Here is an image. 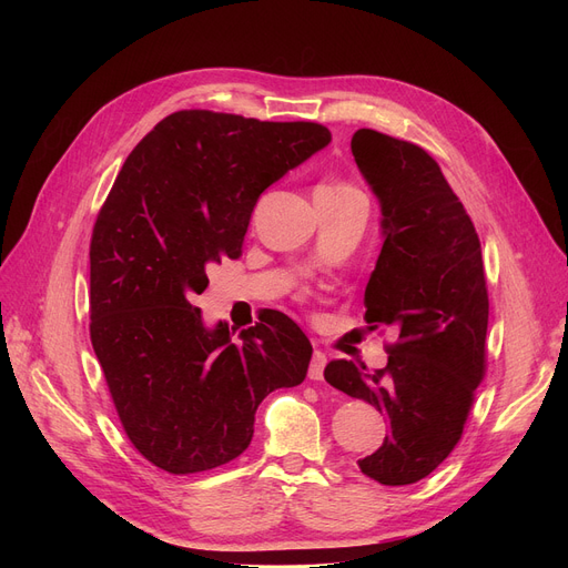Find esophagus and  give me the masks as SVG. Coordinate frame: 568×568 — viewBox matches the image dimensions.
<instances>
[{
  "label": "esophagus",
  "mask_w": 568,
  "mask_h": 568,
  "mask_svg": "<svg viewBox=\"0 0 568 568\" xmlns=\"http://www.w3.org/2000/svg\"><path fill=\"white\" fill-rule=\"evenodd\" d=\"M324 366H326V354L320 352V349H315L313 359H311V368H308V377L315 379V382H320V379L324 377Z\"/></svg>",
  "instance_id": "34e87169"
}]
</instances>
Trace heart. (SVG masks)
<instances>
[{"mask_svg": "<svg viewBox=\"0 0 568 568\" xmlns=\"http://www.w3.org/2000/svg\"><path fill=\"white\" fill-rule=\"evenodd\" d=\"M320 189H349V186H345V184H322Z\"/></svg>", "mask_w": 568, "mask_h": 568, "instance_id": "obj_1", "label": "heart"}]
</instances>
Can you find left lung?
I'll use <instances>...</instances> for the list:
<instances>
[{
    "mask_svg": "<svg viewBox=\"0 0 568 568\" xmlns=\"http://www.w3.org/2000/svg\"><path fill=\"white\" fill-rule=\"evenodd\" d=\"M352 156L382 206L384 244L366 285V322L392 326L398 341L384 368L336 359L324 379L389 422V435L359 469L382 486H407L454 452L486 375L481 242L419 144L359 129Z\"/></svg>",
    "mask_w": 568,
    "mask_h": 568,
    "instance_id": "1",
    "label": "left lung"
}]
</instances>
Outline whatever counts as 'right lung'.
<instances>
[{
	"label": "right lung",
	"mask_w": 568,
	"mask_h": 568,
	"mask_svg": "<svg viewBox=\"0 0 568 568\" xmlns=\"http://www.w3.org/2000/svg\"><path fill=\"white\" fill-rule=\"evenodd\" d=\"M329 142L315 122L179 110L119 170L89 246V336L119 422L156 467L195 474L242 456L257 405L304 382L313 347L287 315L232 341L191 302L209 266L242 255L257 197Z\"/></svg>",
	"instance_id": "right-lung-1"
}]
</instances>
